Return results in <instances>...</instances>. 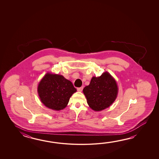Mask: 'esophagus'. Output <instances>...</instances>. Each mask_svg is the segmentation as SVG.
Listing matches in <instances>:
<instances>
[{
  "mask_svg": "<svg viewBox=\"0 0 159 159\" xmlns=\"http://www.w3.org/2000/svg\"><path fill=\"white\" fill-rule=\"evenodd\" d=\"M82 90H83V87L77 88V91H80V92H81V91H82Z\"/></svg>",
  "mask_w": 159,
  "mask_h": 159,
  "instance_id": "obj_1",
  "label": "esophagus"
}]
</instances>
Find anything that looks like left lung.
<instances>
[{"instance_id":"1","label":"left lung","mask_w":159,"mask_h":159,"mask_svg":"<svg viewBox=\"0 0 159 159\" xmlns=\"http://www.w3.org/2000/svg\"><path fill=\"white\" fill-rule=\"evenodd\" d=\"M87 103L95 111L108 108L115 101L118 87L115 79L107 71L99 77H93L90 84L83 89Z\"/></svg>"}]
</instances>
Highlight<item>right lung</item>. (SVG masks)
I'll return each mask as SVG.
<instances>
[{"label":"right lung","instance_id":"1","mask_svg":"<svg viewBox=\"0 0 159 159\" xmlns=\"http://www.w3.org/2000/svg\"><path fill=\"white\" fill-rule=\"evenodd\" d=\"M77 91L71 81L62 75L47 73L37 86L41 102L48 108L60 111L64 109L71 95Z\"/></svg>","mask_w":159,"mask_h":159}]
</instances>
